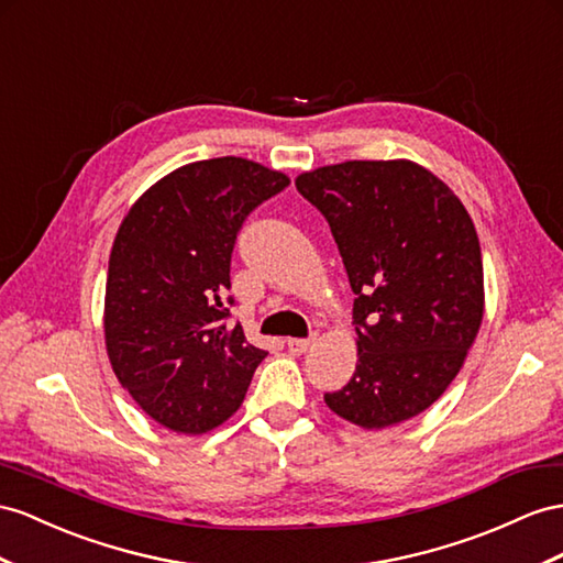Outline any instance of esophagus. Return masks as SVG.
<instances>
[{
    "instance_id": "1",
    "label": "esophagus",
    "mask_w": 563,
    "mask_h": 563,
    "mask_svg": "<svg viewBox=\"0 0 563 563\" xmlns=\"http://www.w3.org/2000/svg\"><path fill=\"white\" fill-rule=\"evenodd\" d=\"M311 347H313V340H295V338L287 340V350H290L292 354H305Z\"/></svg>"
}]
</instances>
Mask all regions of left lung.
<instances>
[{
    "mask_svg": "<svg viewBox=\"0 0 563 563\" xmlns=\"http://www.w3.org/2000/svg\"><path fill=\"white\" fill-rule=\"evenodd\" d=\"M295 185L325 216L356 295V371L325 405L364 430L409 421L450 387L483 323L471 216L409 158L321 166Z\"/></svg>",
    "mask_w": 563,
    "mask_h": 563,
    "instance_id": "1",
    "label": "left lung"
}]
</instances>
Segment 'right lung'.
<instances>
[{
    "label": "right lung",
    "instance_id": "add662e5",
    "mask_svg": "<svg viewBox=\"0 0 563 563\" xmlns=\"http://www.w3.org/2000/svg\"><path fill=\"white\" fill-rule=\"evenodd\" d=\"M287 185L250 158H207L156 180L121 221L107 273V354L158 426L201 435L247 395L266 352L225 323L230 254L247 213Z\"/></svg>",
    "mask_w": 563,
    "mask_h": 563
}]
</instances>
